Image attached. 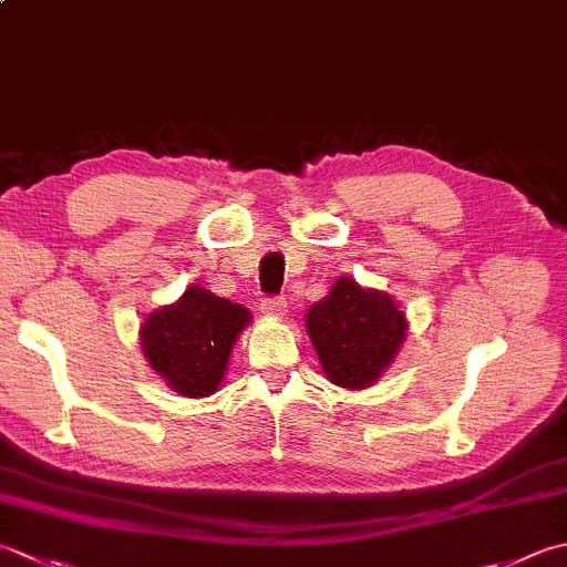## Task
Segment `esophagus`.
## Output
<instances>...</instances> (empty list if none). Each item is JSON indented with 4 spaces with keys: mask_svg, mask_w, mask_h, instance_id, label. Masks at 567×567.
Segmentation results:
<instances>
[{
    "mask_svg": "<svg viewBox=\"0 0 567 567\" xmlns=\"http://www.w3.org/2000/svg\"><path fill=\"white\" fill-rule=\"evenodd\" d=\"M260 309L262 315H270V317H282L287 312V299L280 295H272V297H262L260 299Z\"/></svg>",
    "mask_w": 567,
    "mask_h": 567,
    "instance_id": "1",
    "label": "esophagus"
}]
</instances>
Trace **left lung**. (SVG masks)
I'll use <instances>...</instances> for the list:
<instances>
[{
	"mask_svg": "<svg viewBox=\"0 0 567 567\" xmlns=\"http://www.w3.org/2000/svg\"><path fill=\"white\" fill-rule=\"evenodd\" d=\"M405 317L391 297L341 277L312 305L307 331L327 379L341 388H365L391 365L405 339Z\"/></svg>",
	"mask_w": 567,
	"mask_h": 567,
	"instance_id": "1",
	"label": "left lung"
}]
</instances>
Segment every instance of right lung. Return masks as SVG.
I'll return each mask as SVG.
<instances>
[{"instance_id": "1", "label": "right lung", "mask_w": 567, "mask_h": 567, "mask_svg": "<svg viewBox=\"0 0 567 567\" xmlns=\"http://www.w3.org/2000/svg\"><path fill=\"white\" fill-rule=\"evenodd\" d=\"M248 321L243 305L188 287L179 302L144 321L142 351L176 393L204 398L224 381L233 343Z\"/></svg>"}]
</instances>
